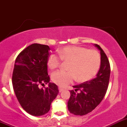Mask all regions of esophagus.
Wrapping results in <instances>:
<instances>
[{
    "instance_id": "esophagus-1",
    "label": "esophagus",
    "mask_w": 127,
    "mask_h": 127,
    "mask_svg": "<svg viewBox=\"0 0 127 127\" xmlns=\"http://www.w3.org/2000/svg\"><path fill=\"white\" fill-rule=\"evenodd\" d=\"M63 90H64L63 88H61V87H59V92H62Z\"/></svg>"
}]
</instances>
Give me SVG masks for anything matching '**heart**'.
Masks as SVG:
<instances>
[{"mask_svg":"<svg viewBox=\"0 0 127 127\" xmlns=\"http://www.w3.org/2000/svg\"><path fill=\"white\" fill-rule=\"evenodd\" d=\"M59 56L50 55L47 60V66L55 69L61 64V60L69 62V71H58L52 75V80L61 87H64L77 79L85 82L94 77L101 66V56L96 50L79 46H67L59 50Z\"/></svg>","mask_w":127,"mask_h":127,"instance_id":"b5f03b06","label":"heart"}]
</instances>
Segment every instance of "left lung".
I'll use <instances>...</instances> for the list:
<instances>
[{
    "label": "left lung",
    "instance_id": "obj_1",
    "mask_svg": "<svg viewBox=\"0 0 127 127\" xmlns=\"http://www.w3.org/2000/svg\"><path fill=\"white\" fill-rule=\"evenodd\" d=\"M95 45L101 54V66L96 77L73 86L74 90H70L67 107L71 114L76 116H84L92 112L103 100L108 88L111 74L109 61L100 46Z\"/></svg>",
    "mask_w": 127,
    "mask_h": 127
}]
</instances>
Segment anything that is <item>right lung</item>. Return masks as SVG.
Returning a JSON list of instances; mask_svg holds the SVG:
<instances>
[{
	"label": "right lung",
	"mask_w": 127,
	"mask_h": 127,
	"mask_svg": "<svg viewBox=\"0 0 127 127\" xmlns=\"http://www.w3.org/2000/svg\"><path fill=\"white\" fill-rule=\"evenodd\" d=\"M50 50L48 45L33 43L20 52L15 60L12 75L14 92L21 107L32 116L47 114L59 93L57 85L49 82ZM48 83V88H39Z\"/></svg>",
	"instance_id": "add662e5"
}]
</instances>
